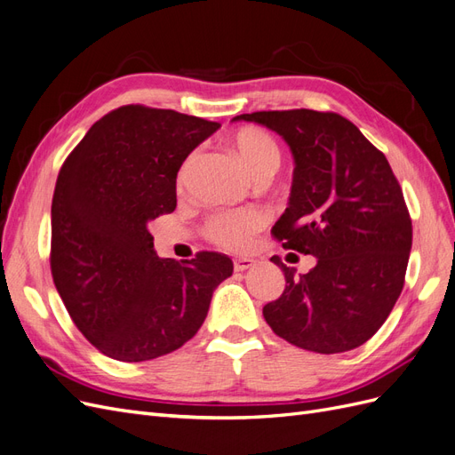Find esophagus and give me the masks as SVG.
I'll list each match as a JSON object with an SVG mask.
<instances>
[{
	"label": "esophagus",
	"instance_id": "1",
	"mask_svg": "<svg viewBox=\"0 0 455 455\" xmlns=\"http://www.w3.org/2000/svg\"><path fill=\"white\" fill-rule=\"evenodd\" d=\"M251 267H254V259H251V258H239L233 261V269L235 271H246Z\"/></svg>",
	"mask_w": 455,
	"mask_h": 455
}]
</instances>
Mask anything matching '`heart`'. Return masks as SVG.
I'll return each mask as SVG.
<instances>
[{
    "mask_svg": "<svg viewBox=\"0 0 455 455\" xmlns=\"http://www.w3.org/2000/svg\"><path fill=\"white\" fill-rule=\"evenodd\" d=\"M229 149L237 161L246 169V172L256 176L271 174L279 169L281 164V149L275 142L273 136L258 127H243L237 132L231 134L228 140ZM194 156H191L180 169L178 180L184 182L191 164H194ZM267 218L258 209H244L237 212H224L214 216L209 222V235L211 239L226 246L231 251H243L249 246L251 239L256 231L266 226Z\"/></svg>",
    "mask_w": 455,
    "mask_h": 455,
    "instance_id": "heart-1",
    "label": "heart"
}]
</instances>
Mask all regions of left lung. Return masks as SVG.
Returning a JSON list of instances; mask_svg holds the SVG:
<instances>
[{"label": "left lung", "mask_w": 455, "mask_h": 455, "mask_svg": "<svg viewBox=\"0 0 455 455\" xmlns=\"http://www.w3.org/2000/svg\"><path fill=\"white\" fill-rule=\"evenodd\" d=\"M277 132L294 157L291 197L273 235L316 264L286 279L264 307L271 330L296 347L343 353L363 346L403 292L411 220L389 161L351 121L332 112L284 109L233 117Z\"/></svg>", "instance_id": "1"}]
</instances>
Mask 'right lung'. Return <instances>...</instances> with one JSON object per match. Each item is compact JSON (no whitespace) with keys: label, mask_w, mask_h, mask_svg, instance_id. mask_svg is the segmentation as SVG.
Segmentation results:
<instances>
[{"label":"right lung","mask_w":455,"mask_h":455,"mask_svg":"<svg viewBox=\"0 0 455 455\" xmlns=\"http://www.w3.org/2000/svg\"><path fill=\"white\" fill-rule=\"evenodd\" d=\"M220 129L174 109L123 106L96 121L57 178L51 273L72 321L109 359L142 363L197 334L226 254L159 258L148 229L176 209V174Z\"/></svg>","instance_id":"obj_1"}]
</instances>
